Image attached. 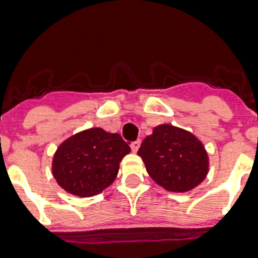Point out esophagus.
I'll use <instances>...</instances> for the list:
<instances>
[{
	"label": "esophagus",
	"mask_w": 258,
	"mask_h": 258,
	"mask_svg": "<svg viewBox=\"0 0 258 258\" xmlns=\"http://www.w3.org/2000/svg\"><path fill=\"white\" fill-rule=\"evenodd\" d=\"M139 146H141V141H139V139L131 142V150H133L134 153H137L138 149H139Z\"/></svg>",
	"instance_id": "obj_1"
}]
</instances>
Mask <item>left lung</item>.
Instances as JSON below:
<instances>
[{"label": "left lung", "instance_id": "left-lung-1", "mask_svg": "<svg viewBox=\"0 0 258 258\" xmlns=\"http://www.w3.org/2000/svg\"><path fill=\"white\" fill-rule=\"evenodd\" d=\"M150 176L166 190L184 192L205 179L209 161L198 139L174 125L161 124L138 150Z\"/></svg>", "mask_w": 258, "mask_h": 258}]
</instances>
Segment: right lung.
I'll list each match as a JSON object with an SVG mask.
<instances>
[{"mask_svg":"<svg viewBox=\"0 0 258 258\" xmlns=\"http://www.w3.org/2000/svg\"><path fill=\"white\" fill-rule=\"evenodd\" d=\"M131 151L119 134L91 128L67 139L53 158V176L64 190L92 197L112 183L119 163Z\"/></svg>","mask_w":258,"mask_h":258,"instance_id":"obj_1","label":"right lung"}]
</instances>
